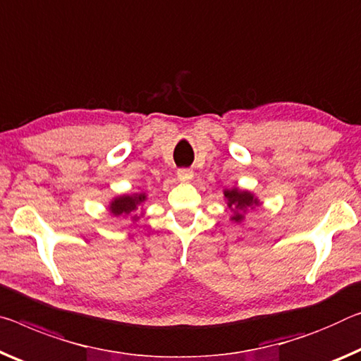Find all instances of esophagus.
Listing matches in <instances>:
<instances>
[{
	"instance_id": "34e87169",
	"label": "esophagus",
	"mask_w": 361,
	"mask_h": 361,
	"mask_svg": "<svg viewBox=\"0 0 361 361\" xmlns=\"http://www.w3.org/2000/svg\"><path fill=\"white\" fill-rule=\"evenodd\" d=\"M194 178V171L190 169L178 170V180L183 183H190Z\"/></svg>"
}]
</instances>
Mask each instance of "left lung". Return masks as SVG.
Returning a JSON list of instances; mask_svg holds the SVG:
<instances>
[{"instance_id":"8db88e82","label":"left lung","mask_w":361,"mask_h":361,"mask_svg":"<svg viewBox=\"0 0 361 361\" xmlns=\"http://www.w3.org/2000/svg\"><path fill=\"white\" fill-rule=\"evenodd\" d=\"M223 201L226 202L228 209L231 210L230 220L234 223H243L245 214L254 210L262 204L260 199L252 191L241 190V188H231V190H223Z\"/></svg>"}]
</instances>
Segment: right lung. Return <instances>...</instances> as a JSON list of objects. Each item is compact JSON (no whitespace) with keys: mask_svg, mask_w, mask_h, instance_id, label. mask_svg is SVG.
Segmentation results:
<instances>
[{"mask_svg":"<svg viewBox=\"0 0 361 361\" xmlns=\"http://www.w3.org/2000/svg\"><path fill=\"white\" fill-rule=\"evenodd\" d=\"M147 201L146 192H131V194H120V196L112 197L107 204V212L114 216H128L133 223L138 221L142 215H145V210H142V205ZM142 209V214L138 216L135 210Z\"/></svg>","mask_w":361,"mask_h":361,"instance_id":"1","label":"right lung"}]
</instances>
